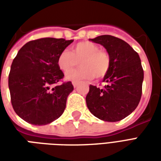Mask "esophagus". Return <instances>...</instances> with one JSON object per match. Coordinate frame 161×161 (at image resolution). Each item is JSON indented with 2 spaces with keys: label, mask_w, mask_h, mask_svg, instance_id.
Masks as SVG:
<instances>
[{
  "label": "esophagus",
  "mask_w": 161,
  "mask_h": 161,
  "mask_svg": "<svg viewBox=\"0 0 161 161\" xmlns=\"http://www.w3.org/2000/svg\"><path fill=\"white\" fill-rule=\"evenodd\" d=\"M72 85H73L74 87L76 88L77 85H78V82H75V81H73V82H72Z\"/></svg>",
  "instance_id": "obj_1"
}]
</instances>
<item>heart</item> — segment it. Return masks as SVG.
Segmentation results:
<instances>
[{
	"instance_id": "heart-1",
	"label": "heart",
	"mask_w": 161,
	"mask_h": 161,
	"mask_svg": "<svg viewBox=\"0 0 161 161\" xmlns=\"http://www.w3.org/2000/svg\"><path fill=\"white\" fill-rule=\"evenodd\" d=\"M81 63V68L78 70L70 71ZM60 70L67 73V80L77 81L96 78H103L108 74L110 69V58L104 51H101L99 46L94 43L83 41L71 47V53L64 50L58 54L57 60Z\"/></svg>"
}]
</instances>
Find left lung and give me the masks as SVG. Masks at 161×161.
<instances>
[{
    "label": "left lung",
    "mask_w": 161,
    "mask_h": 161,
    "mask_svg": "<svg viewBox=\"0 0 161 161\" xmlns=\"http://www.w3.org/2000/svg\"><path fill=\"white\" fill-rule=\"evenodd\" d=\"M91 41L104 47L110 58V69L103 77V88L90 85L86 104L91 114L105 121H121L138 106L144 72L139 54L128 43L111 35Z\"/></svg>",
    "instance_id": "obj_1"
}]
</instances>
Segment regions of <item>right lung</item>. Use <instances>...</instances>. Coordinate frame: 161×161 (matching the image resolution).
Instances as JSON below:
<instances>
[{
	"mask_svg": "<svg viewBox=\"0 0 161 161\" xmlns=\"http://www.w3.org/2000/svg\"><path fill=\"white\" fill-rule=\"evenodd\" d=\"M73 40L42 38L19 49L13 60L8 76L11 103L19 117L33 125L49 124L61 116L71 82L51 88L64 77L58 56Z\"/></svg>",
	"mask_w": 161,
	"mask_h": 161,
	"instance_id": "obj_1",
	"label": "right lung"
}]
</instances>
